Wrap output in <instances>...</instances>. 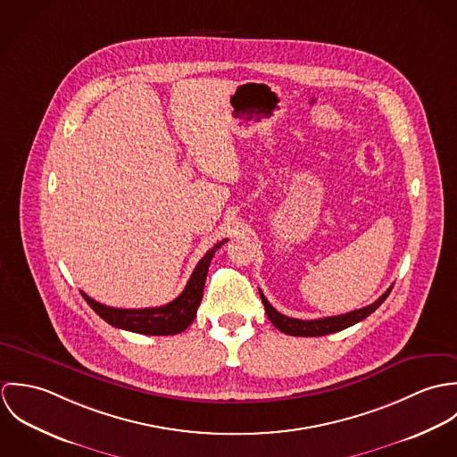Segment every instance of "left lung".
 <instances>
[{"label":"left lung","instance_id":"8db88e82","mask_svg":"<svg viewBox=\"0 0 457 457\" xmlns=\"http://www.w3.org/2000/svg\"><path fill=\"white\" fill-rule=\"evenodd\" d=\"M391 288H387V292L378 297L373 304L370 306H364L361 310H355V312H350V313H345V315H337V317H326V319H319V320H299V319H290V317H285L281 315L279 312H276L269 301L265 299V295L261 292L262 303H263V308H265V313H267V319L272 322V326L276 328H279L281 332L288 334V336H326V334H332V332H337V330H343L346 327L353 326L361 320H364L366 317H370L391 294Z\"/></svg>","mask_w":457,"mask_h":457}]
</instances>
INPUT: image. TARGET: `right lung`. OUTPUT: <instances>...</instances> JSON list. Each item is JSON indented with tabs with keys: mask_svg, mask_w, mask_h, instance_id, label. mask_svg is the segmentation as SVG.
Here are the masks:
<instances>
[{
	"mask_svg": "<svg viewBox=\"0 0 457 457\" xmlns=\"http://www.w3.org/2000/svg\"><path fill=\"white\" fill-rule=\"evenodd\" d=\"M223 243H227V239L216 243L200 259L185 290L181 292V295L165 306L142 308V310H121V308H111V306L100 304L95 299H91L89 295H86L84 292H80V294L86 299V303L93 308V312L111 326L125 328L130 332H138V334H149V336L179 334L190 326L196 317V308L204 295V283H205L209 263L212 261L216 250Z\"/></svg>",
	"mask_w": 457,
	"mask_h": 457,
	"instance_id": "right-lung-1",
	"label": "right lung"
}]
</instances>
